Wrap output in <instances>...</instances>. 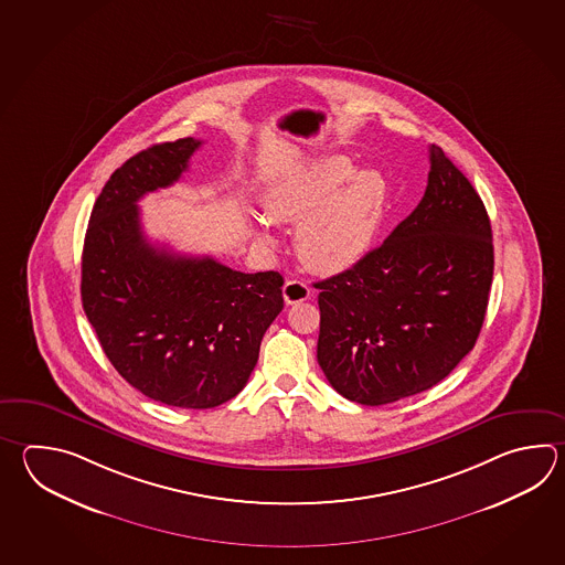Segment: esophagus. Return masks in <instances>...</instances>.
Listing matches in <instances>:
<instances>
[{
    "mask_svg": "<svg viewBox=\"0 0 565 565\" xmlns=\"http://www.w3.org/2000/svg\"><path fill=\"white\" fill-rule=\"evenodd\" d=\"M310 294V286L303 284L300 279H289V281H286V286H284V300H286L288 306L308 300Z\"/></svg>",
    "mask_w": 565,
    "mask_h": 565,
    "instance_id": "34e87169",
    "label": "esophagus"
}]
</instances>
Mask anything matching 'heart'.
Masks as SVG:
<instances>
[{"label": "heart", "instance_id": "heart-1", "mask_svg": "<svg viewBox=\"0 0 565 565\" xmlns=\"http://www.w3.org/2000/svg\"><path fill=\"white\" fill-rule=\"evenodd\" d=\"M388 183L374 169L354 171L344 157H323L289 169L269 186V217L300 223L301 262L320 274H338L369 254L381 230ZM265 243H274L262 231Z\"/></svg>", "mask_w": 565, "mask_h": 565}]
</instances>
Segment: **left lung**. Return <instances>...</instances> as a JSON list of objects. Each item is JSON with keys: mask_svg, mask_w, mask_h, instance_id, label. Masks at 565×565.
Here are the masks:
<instances>
[{"mask_svg": "<svg viewBox=\"0 0 565 565\" xmlns=\"http://www.w3.org/2000/svg\"><path fill=\"white\" fill-rule=\"evenodd\" d=\"M425 196L381 247L320 289L318 364L352 403H396L447 379L472 350L493 281L481 196L430 145Z\"/></svg>", "mask_w": 565, "mask_h": 565, "instance_id": "8db88e82", "label": "left lung"}]
</instances>
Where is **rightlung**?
Masks as SVG:
<instances>
[{
  "label": "right lung",
  "instance_id": "add662e5",
  "mask_svg": "<svg viewBox=\"0 0 565 565\" xmlns=\"http://www.w3.org/2000/svg\"><path fill=\"white\" fill-rule=\"evenodd\" d=\"M201 140L152 145L110 174L82 252V306L116 372L157 403L215 408L243 391L284 310L277 271L152 245L139 199L181 179Z\"/></svg>",
  "mask_w": 565,
  "mask_h": 565
}]
</instances>
